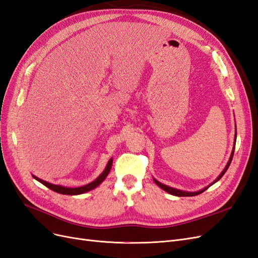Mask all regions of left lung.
Here are the masks:
<instances>
[{"label":"left lung","mask_w":258,"mask_h":258,"mask_svg":"<svg viewBox=\"0 0 258 258\" xmlns=\"http://www.w3.org/2000/svg\"><path fill=\"white\" fill-rule=\"evenodd\" d=\"M236 139H237V136H235V144H233V148H232V152H231V155H230V158H229V160H228V162H227V165H226V167H225V169L222 171V173L217 176V178L215 179V181L211 184V185H213L215 182H217L218 179H221V177L225 174V172L226 171H227V169L229 168V166H230V162H231V160H232V157H233V152H235V146H236ZM154 182L157 184L160 188H162L163 190L165 191H167V192H169V194H171V195H173V196H177V197H189V196H197V195H199V194H201V192H204L205 190H207L208 188H209V186L208 187H206V188H204V189H201V190H199V191H194V192H191V191H184V190H181V189H176V188H173V187H169V186H167V185H165V184H162V183H160V182H158L157 179H155L154 178ZM210 185V186H211Z\"/></svg>","instance_id":"obj_1"}]
</instances>
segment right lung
I'll list each match as a JSON object with an SVG mask.
<instances>
[{
    "label": "right lung",
    "instance_id": "add662e5",
    "mask_svg": "<svg viewBox=\"0 0 258 258\" xmlns=\"http://www.w3.org/2000/svg\"><path fill=\"white\" fill-rule=\"evenodd\" d=\"M112 163H113V159L111 158L110 160H108L107 165L104 169V171L102 173H101L95 181L87 184V185H84V186H81V187H75V188H72V187H66V186H61V185H54V184H50L48 182L46 181H43V179L38 178L36 176L33 175V177L36 179V181H38L40 183H42L43 185H45L46 187H48L49 189L56 191V192H59V194H62V195H72V196H74V195H81V194H84V192H87L93 188H96L97 186H99L101 183H102L105 177L107 176V174L110 173V170L112 168Z\"/></svg>",
    "mask_w": 258,
    "mask_h": 258
}]
</instances>
